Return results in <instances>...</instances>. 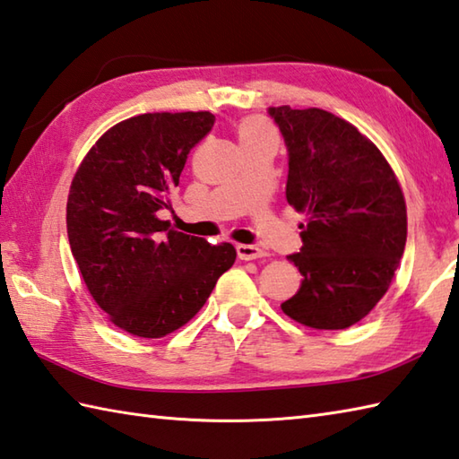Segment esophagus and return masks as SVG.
I'll return each mask as SVG.
<instances>
[{"label":"esophagus","instance_id":"1","mask_svg":"<svg viewBox=\"0 0 459 459\" xmlns=\"http://www.w3.org/2000/svg\"><path fill=\"white\" fill-rule=\"evenodd\" d=\"M237 255L240 260H256L264 256L263 250L253 245H237Z\"/></svg>","mask_w":459,"mask_h":459}]
</instances>
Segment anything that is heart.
Wrapping results in <instances>:
<instances>
[{
	"mask_svg": "<svg viewBox=\"0 0 459 459\" xmlns=\"http://www.w3.org/2000/svg\"><path fill=\"white\" fill-rule=\"evenodd\" d=\"M263 134H273L271 127L264 121L260 119H247L245 123H240L238 127V139H255V137H263Z\"/></svg>",
	"mask_w": 459,
	"mask_h": 459,
	"instance_id": "b5f03b06",
	"label": "heart"
}]
</instances>
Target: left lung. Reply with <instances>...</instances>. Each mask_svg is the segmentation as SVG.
Masks as SVG:
<instances>
[{"mask_svg": "<svg viewBox=\"0 0 459 459\" xmlns=\"http://www.w3.org/2000/svg\"><path fill=\"white\" fill-rule=\"evenodd\" d=\"M289 149L286 201L307 214L289 260L300 289L281 304L316 330L360 322L390 289L408 235L402 186L388 160L352 123L325 109H268Z\"/></svg>", "mask_w": 459, "mask_h": 459, "instance_id": "obj_1", "label": "left lung"}]
</instances>
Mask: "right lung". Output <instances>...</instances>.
<instances>
[{"instance_id": "add662e5", "label": "right lung", "mask_w": 459, "mask_h": 459, "mask_svg": "<svg viewBox=\"0 0 459 459\" xmlns=\"http://www.w3.org/2000/svg\"><path fill=\"white\" fill-rule=\"evenodd\" d=\"M212 125L209 111L131 117L97 139L71 181V253L99 308L133 336L163 338L185 326L235 264L229 242L209 245L159 219Z\"/></svg>"}]
</instances>
